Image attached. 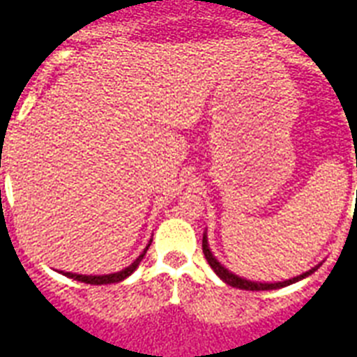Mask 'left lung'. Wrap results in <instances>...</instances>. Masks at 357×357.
Returning <instances> with one entry per match:
<instances>
[{
  "mask_svg": "<svg viewBox=\"0 0 357 357\" xmlns=\"http://www.w3.org/2000/svg\"><path fill=\"white\" fill-rule=\"evenodd\" d=\"M202 248H204V255L205 259H207L208 266L214 269V273L218 275L220 279L224 280V282H227L229 286H233V288H240V289H249V291H262V289H279V288H284V286H289V284L297 282V280L304 279V277H308V275H312L315 271V269L319 268H312L310 271H306V273L299 275V277H294V279L289 280H284V282H251V280H245L242 279V277H238V275L231 273L227 268H224L222 264L218 262V260L214 259L213 253H211V249H208V244H207V236L204 234V242H202Z\"/></svg>",
  "mask_w": 357,
  "mask_h": 357,
  "instance_id": "8db88e82",
  "label": "left lung"
}]
</instances>
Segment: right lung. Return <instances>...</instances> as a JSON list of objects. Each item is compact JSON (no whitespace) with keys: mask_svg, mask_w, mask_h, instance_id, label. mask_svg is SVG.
Here are the masks:
<instances>
[{"mask_svg":"<svg viewBox=\"0 0 357 357\" xmlns=\"http://www.w3.org/2000/svg\"><path fill=\"white\" fill-rule=\"evenodd\" d=\"M150 248V244L146 245V249ZM146 249H144L143 253L139 255L137 259L133 260L132 264H130L128 268H124L123 271H117V273H109V275H77V273H63L66 277H69V279H75L78 280V282H86V284H113V282H121V280H124L126 277H130V275L137 269V266L141 264V260H143V257L146 255Z\"/></svg>","mask_w":357,"mask_h":357,"instance_id":"right-lung-1","label":"right lung"}]
</instances>
